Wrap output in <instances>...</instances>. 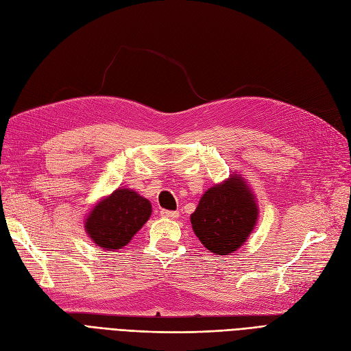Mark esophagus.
<instances>
[{"label":"esophagus","mask_w":351,"mask_h":351,"mask_svg":"<svg viewBox=\"0 0 351 351\" xmlns=\"http://www.w3.org/2000/svg\"><path fill=\"white\" fill-rule=\"evenodd\" d=\"M160 215L165 217V219H178V211H168V210H162L160 211Z\"/></svg>","instance_id":"34e87169"}]
</instances>
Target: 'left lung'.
I'll list each match as a JSON object with an SVG mask.
<instances>
[{
    "label": "left lung",
    "instance_id": "left-lung-1",
    "mask_svg": "<svg viewBox=\"0 0 351 351\" xmlns=\"http://www.w3.org/2000/svg\"><path fill=\"white\" fill-rule=\"evenodd\" d=\"M257 197L241 174H232L202 195L191 223L197 239L215 255H230L258 221Z\"/></svg>",
    "mask_w": 351,
    "mask_h": 351
}]
</instances>
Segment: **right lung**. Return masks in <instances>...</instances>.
<instances>
[{"label":"right lung","mask_w":351,"mask_h":351,"mask_svg":"<svg viewBox=\"0 0 351 351\" xmlns=\"http://www.w3.org/2000/svg\"><path fill=\"white\" fill-rule=\"evenodd\" d=\"M152 214L146 197L128 187H118L94 204L84 220L88 238L106 251H118L134 236Z\"/></svg>","instance_id":"obj_1"}]
</instances>
